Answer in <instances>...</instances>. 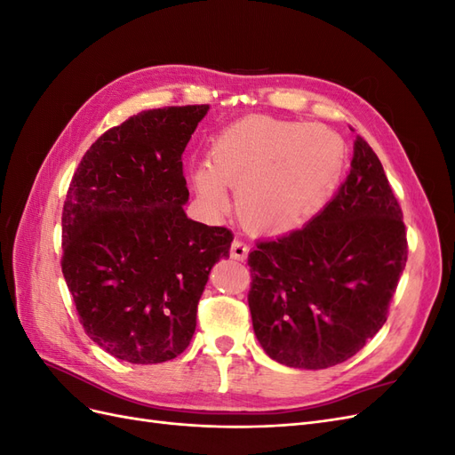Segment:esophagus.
Returning <instances> with one entry per match:
<instances>
[{
  "label": "esophagus",
  "instance_id": "esophagus-1",
  "mask_svg": "<svg viewBox=\"0 0 455 455\" xmlns=\"http://www.w3.org/2000/svg\"><path fill=\"white\" fill-rule=\"evenodd\" d=\"M229 254L233 259H239L243 261L246 256H249V246H246L243 241L235 239L231 243V249H229Z\"/></svg>",
  "mask_w": 455,
  "mask_h": 455
}]
</instances>
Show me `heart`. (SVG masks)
<instances>
[{"mask_svg": "<svg viewBox=\"0 0 455 455\" xmlns=\"http://www.w3.org/2000/svg\"><path fill=\"white\" fill-rule=\"evenodd\" d=\"M341 136L321 125L246 117L218 132L209 163L191 171L203 204L222 211L226 186L237 188V212L259 233L304 224L334 194L346 167Z\"/></svg>", "mask_w": 455, "mask_h": 455, "instance_id": "heart-1", "label": "heart"}]
</instances>
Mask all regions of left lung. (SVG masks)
Returning a JSON list of instances; mask_svg holds the SVG:
<instances>
[{
  "label": "left lung",
  "instance_id": "left-lung-1",
  "mask_svg": "<svg viewBox=\"0 0 455 455\" xmlns=\"http://www.w3.org/2000/svg\"><path fill=\"white\" fill-rule=\"evenodd\" d=\"M408 258L406 228L381 161L361 136L334 199L307 226L249 254L259 346L284 366L321 370L359 353L387 321Z\"/></svg>",
  "mask_w": 455,
  "mask_h": 455
}]
</instances>
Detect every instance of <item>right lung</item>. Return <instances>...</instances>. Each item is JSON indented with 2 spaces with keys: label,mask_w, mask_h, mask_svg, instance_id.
I'll return each instance as SVG.
<instances>
[{
  "label": "right lung",
  "mask_w": 455,
  "mask_h": 455,
  "mask_svg": "<svg viewBox=\"0 0 455 455\" xmlns=\"http://www.w3.org/2000/svg\"><path fill=\"white\" fill-rule=\"evenodd\" d=\"M209 104L148 109L81 159L62 211V273L87 336L116 359L157 364L196 332L197 304L233 233L186 216L182 154Z\"/></svg>",
  "instance_id": "obj_1"
}]
</instances>
